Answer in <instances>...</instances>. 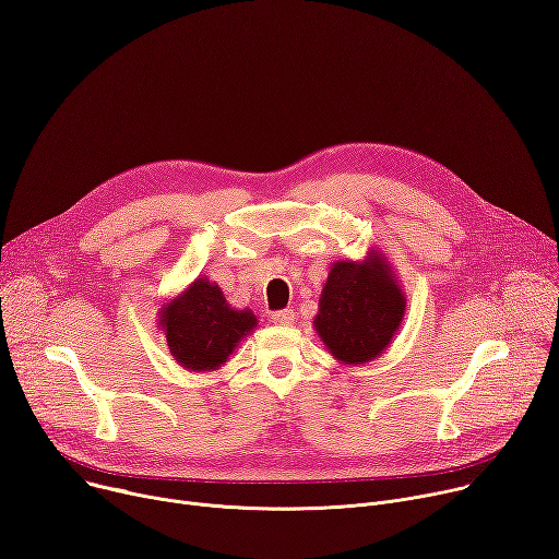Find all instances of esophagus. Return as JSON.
Returning <instances> with one entry per match:
<instances>
[{"label": "esophagus", "instance_id": "obj_1", "mask_svg": "<svg viewBox=\"0 0 559 559\" xmlns=\"http://www.w3.org/2000/svg\"><path fill=\"white\" fill-rule=\"evenodd\" d=\"M273 322L280 324V326H290L295 322V313L290 309L277 311V313H273Z\"/></svg>", "mask_w": 559, "mask_h": 559}]
</instances>
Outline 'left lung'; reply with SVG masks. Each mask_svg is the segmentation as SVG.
I'll use <instances>...</instances> for the list:
<instances>
[{"instance_id":"8db88e82","label":"left lung","mask_w":559,"mask_h":559,"mask_svg":"<svg viewBox=\"0 0 559 559\" xmlns=\"http://www.w3.org/2000/svg\"><path fill=\"white\" fill-rule=\"evenodd\" d=\"M405 307V290L388 257L376 248L362 262H333L313 326L337 362L365 365L392 345Z\"/></svg>"}]
</instances>
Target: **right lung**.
<instances>
[{"instance_id":"1","label":"right lung","mask_w":559,"mask_h":559,"mask_svg":"<svg viewBox=\"0 0 559 559\" xmlns=\"http://www.w3.org/2000/svg\"><path fill=\"white\" fill-rule=\"evenodd\" d=\"M257 324L250 309L230 307L219 284L201 275L158 309V326L171 358L197 373L226 365Z\"/></svg>"}]
</instances>
